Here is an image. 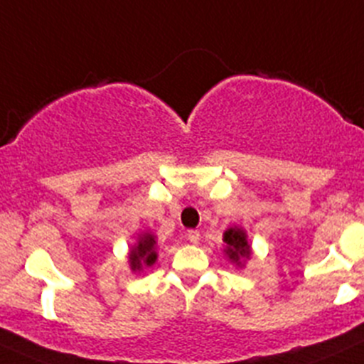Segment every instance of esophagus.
<instances>
[{
  "label": "esophagus",
  "instance_id": "34e87169",
  "mask_svg": "<svg viewBox=\"0 0 364 364\" xmlns=\"http://www.w3.org/2000/svg\"><path fill=\"white\" fill-rule=\"evenodd\" d=\"M186 238H188L190 243H199L200 232L199 231H193V229H190V231L186 232Z\"/></svg>",
  "mask_w": 364,
  "mask_h": 364
}]
</instances>
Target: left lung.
Segmentation results:
<instances>
[{
  "instance_id": "8db88e82",
  "label": "left lung",
  "mask_w": 364,
  "mask_h": 364,
  "mask_svg": "<svg viewBox=\"0 0 364 364\" xmlns=\"http://www.w3.org/2000/svg\"><path fill=\"white\" fill-rule=\"evenodd\" d=\"M225 242V254H228L229 261L236 264H242L243 259H249L252 250H250V243L247 242V235L242 228L232 225L224 232Z\"/></svg>"
}]
</instances>
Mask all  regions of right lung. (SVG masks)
Segmentation results:
<instances>
[{"label":"right lung","instance_id":"right-lung-1","mask_svg":"<svg viewBox=\"0 0 364 364\" xmlns=\"http://www.w3.org/2000/svg\"><path fill=\"white\" fill-rule=\"evenodd\" d=\"M156 259V238L151 232H144L129 250V267L133 272H140L142 267H153Z\"/></svg>","mask_w":364,"mask_h":364}]
</instances>
